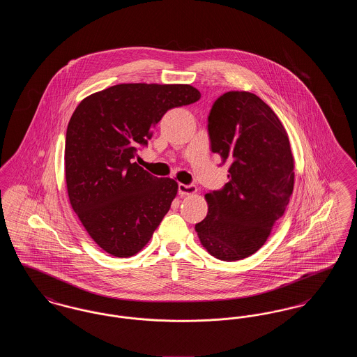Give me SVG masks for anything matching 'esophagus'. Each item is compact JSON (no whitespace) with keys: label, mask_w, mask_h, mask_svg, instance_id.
Wrapping results in <instances>:
<instances>
[{"label":"esophagus","mask_w":357,"mask_h":357,"mask_svg":"<svg viewBox=\"0 0 357 357\" xmlns=\"http://www.w3.org/2000/svg\"><path fill=\"white\" fill-rule=\"evenodd\" d=\"M178 191H179L181 195H192V194L197 192V187L194 186V185H183V183H181L178 186Z\"/></svg>","instance_id":"esophagus-1"}]
</instances>
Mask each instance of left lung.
Segmentation results:
<instances>
[{"mask_svg": "<svg viewBox=\"0 0 357 357\" xmlns=\"http://www.w3.org/2000/svg\"><path fill=\"white\" fill-rule=\"evenodd\" d=\"M211 151L229 163L230 179L204 195L208 211L195 231L204 249L222 261L255 255L285 213L294 185L288 132L257 95L230 91L208 115Z\"/></svg>", "mask_w": 357, "mask_h": 357, "instance_id": "1", "label": "left lung"}]
</instances>
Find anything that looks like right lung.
<instances>
[{"label":"right lung","instance_id":"1","mask_svg":"<svg viewBox=\"0 0 357 357\" xmlns=\"http://www.w3.org/2000/svg\"><path fill=\"white\" fill-rule=\"evenodd\" d=\"M201 99L188 84H118L86 96L69 120L66 181L69 202L104 252L139 253L169 213L178 183L135 162L153 128L175 107Z\"/></svg>","mask_w":357,"mask_h":357}]
</instances>
